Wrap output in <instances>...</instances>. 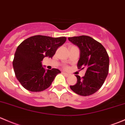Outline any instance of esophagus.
I'll list each match as a JSON object with an SVG mask.
<instances>
[{"label":"esophagus","mask_w":125,"mask_h":125,"mask_svg":"<svg viewBox=\"0 0 125 125\" xmlns=\"http://www.w3.org/2000/svg\"><path fill=\"white\" fill-rule=\"evenodd\" d=\"M63 73V74H64L65 76H66V77H68V76L70 75V74L68 73Z\"/></svg>","instance_id":"obj_1"}]
</instances>
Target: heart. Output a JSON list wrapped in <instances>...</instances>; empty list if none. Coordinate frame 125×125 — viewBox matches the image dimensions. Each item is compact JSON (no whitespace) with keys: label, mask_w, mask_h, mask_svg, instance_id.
Instances as JSON below:
<instances>
[{"label":"heart","mask_w":125,"mask_h":125,"mask_svg":"<svg viewBox=\"0 0 125 125\" xmlns=\"http://www.w3.org/2000/svg\"><path fill=\"white\" fill-rule=\"evenodd\" d=\"M65 68H67V66H65Z\"/></svg>","instance_id":"1"}]
</instances>
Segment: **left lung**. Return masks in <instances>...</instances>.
<instances>
[{
  "mask_svg": "<svg viewBox=\"0 0 125 125\" xmlns=\"http://www.w3.org/2000/svg\"><path fill=\"white\" fill-rule=\"evenodd\" d=\"M68 39L80 48L78 68H86L83 77L75 75L77 83L70 88L79 95L90 96L100 89L107 78L109 71L108 54L100 42L90 36L82 35L69 37Z\"/></svg>",
  "mask_w": 125,
  "mask_h": 125,
  "instance_id": "obj_1",
  "label": "left lung"
}]
</instances>
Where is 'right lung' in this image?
Returning a JSON list of instances; mask_svg holds the SVG:
<instances>
[{
  "label": "right lung",
  "mask_w": 125,
  "mask_h": 125,
  "mask_svg": "<svg viewBox=\"0 0 125 125\" xmlns=\"http://www.w3.org/2000/svg\"><path fill=\"white\" fill-rule=\"evenodd\" d=\"M66 40L65 36L35 35L25 39L18 46L12 64L15 76L23 87L29 91L38 92L51 86L60 71L56 68L46 71L42 61L45 57L52 58Z\"/></svg>",
  "instance_id": "obj_1"
}]
</instances>
